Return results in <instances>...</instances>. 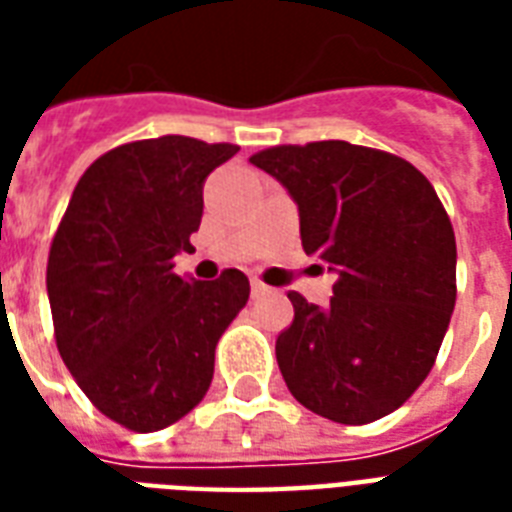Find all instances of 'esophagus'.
<instances>
[{
	"label": "esophagus",
	"instance_id": "1",
	"mask_svg": "<svg viewBox=\"0 0 512 512\" xmlns=\"http://www.w3.org/2000/svg\"><path fill=\"white\" fill-rule=\"evenodd\" d=\"M265 292H268V287H265L263 281H252V297H260V295H265Z\"/></svg>",
	"mask_w": 512,
	"mask_h": 512
}]
</instances>
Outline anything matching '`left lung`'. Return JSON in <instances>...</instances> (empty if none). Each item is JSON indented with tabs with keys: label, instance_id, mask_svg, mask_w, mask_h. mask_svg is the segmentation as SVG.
<instances>
[{
	"label": "left lung",
	"instance_id": "1",
	"mask_svg": "<svg viewBox=\"0 0 512 512\" xmlns=\"http://www.w3.org/2000/svg\"><path fill=\"white\" fill-rule=\"evenodd\" d=\"M249 162L287 188L305 255L337 276L324 308L289 292L295 321L276 340L289 393L342 425L396 412L433 369L457 300V244L433 185L404 159L345 140Z\"/></svg>",
	"mask_w": 512,
	"mask_h": 512
}]
</instances>
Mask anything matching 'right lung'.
<instances>
[{
  "label": "right lung",
  "mask_w": 512,
  "mask_h": 512,
  "mask_svg": "<svg viewBox=\"0 0 512 512\" xmlns=\"http://www.w3.org/2000/svg\"><path fill=\"white\" fill-rule=\"evenodd\" d=\"M239 146L183 135L138 140L90 164L47 260L55 340L84 396L124 428L162 430L207 396L215 345L249 300L236 268L172 273L191 252L204 180Z\"/></svg>",
  "instance_id": "obj_1"
}]
</instances>
